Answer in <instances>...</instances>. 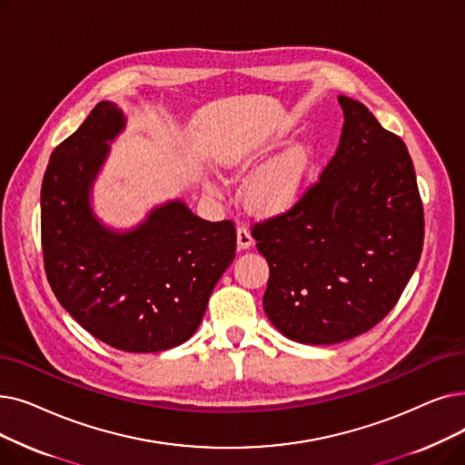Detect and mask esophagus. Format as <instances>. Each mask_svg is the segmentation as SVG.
I'll return each mask as SVG.
<instances>
[{
  "label": "esophagus",
  "mask_w": 465,
  "mask_h": 465,
  "mask_svg": "<svg viewBox=\"0 0 465 465\" xmlns=\"http://www.w3.org/2000/svg\"><path fill=\"white\" fill-rule=\"evenodd\" d=\"M252 243H254V239H252L251 232L245 226H237V247L241 251H247L252 247Z\"/></svg>",
  "instance_id": "34e87169"
}]
</instances>
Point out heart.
<instances>
[{"label":"heart","mask_w":465,"mask_h":465,"mask_svg":"<svg viewBox=\"0 0 465 465\" xmlns=\"http://www.w3.org/2000/svg\"><path fill=\"white\" fill-rule=\"evenodd\" d=\"M315 178V150L302 143L262 165L247 184L249 203L262 211H285L304 197Z\"/></svg>","instance_id":"1"}]
</instances>
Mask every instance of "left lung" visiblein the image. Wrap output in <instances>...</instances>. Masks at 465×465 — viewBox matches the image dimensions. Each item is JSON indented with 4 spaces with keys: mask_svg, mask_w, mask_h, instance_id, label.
<instances>
[{
    "mask_svg": "<svg viewBox=\"0 0 465 465\" xmlns=\"http://www.w3.org/2000/svg\"><path fill=\"white\" fill-rule=\"evenodd\" d=\"M340 144L319 183L256 224L270 266L264 312L300 344L351 340L386 317L414 273L423 209L412 159L359 100L340 94Z\"/></svg>",
    "mask_w": 465,
    "mask_h": 465,
    "instance_id": "8db88e82",
    "label": "left lung"
}]
</instances>
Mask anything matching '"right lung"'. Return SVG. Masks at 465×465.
<instances>
[{"mask_svg":"<svg viewBox=\"0 0 465 465\" xmlns=\"http://www.w3.org/2000/svg\"><path fill=\"white\" fill-rule=\"evenodd\" d=\"M127 119L110 100L49 159L42 184V245L56 300L87 332L131 353L186 341L235 258L232 220L209 222L183 199L115 230L93 211V186Z\"/></svg>","mask_w":465,"mask_h":465,"instance_id":"add662e5","label":"right lung"}]
</instances>
